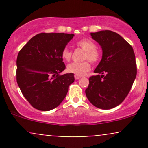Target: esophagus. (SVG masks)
I'll return each instance as SVG.
<instances>
[{"mask_svg":"<svg viewBox=\"0 0 148 148\" xmlns=\"http://www.w3.org/2000/svg\"><path fill=\"white\" fill-rule=\"evenodd\" d=\"M80 78H81V76L76 75V74H75V75H74V79H75L76 80H78V79H79Z\"/></svg>","mask_w":148,"mask_h":148,"instance_id":"34e87169","label":"esophagus"}]
</instances>
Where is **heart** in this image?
<instances>
[{"mask_svg": "<svg viewBox=\"0 0 148 148\" xmlns=\"http://www.w3.org/2000/svg\"><path fill=\"white\" fill-rule=\"evenodd\" d=\"M76 46L85 51L84 59L88 60L93 64L98 62L101 59V53L96 48V45L92 40L85 38L80 40L76 43ZM62 58L66 61H69L72 58V52L68 47H64L62 51ZM67 72L79 76H84L90 69V64L88 61L82 62H72L67 66Z\"/></svg>", "mask_w": 148, "mask_h": 148, "instance_id": "1", "label": "heart"}]
</instances>
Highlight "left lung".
Instances as JSON below:
<instances>
[{
  "mask_svg": "<svg viewBox=\"0 0 148 148\" xmlns=\"http://www.w3.org/2000/svg\"><path fill=\"white\" fill-rule=\"evenodd\" d=\"M102 49V58L89 79L86 95L92 104L111 109L120 104L130 92L137 74L133 48L111 30L91 33Z\"/></svg>",
  "mask_w": 148,
  "mask_h": 148,
  "instance_id": "obj_1",
  "label": "left lung"
}]
</instances>
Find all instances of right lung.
I'll return each instance as SVG.
<instances>
[{
	"label": "right lung",
	"instance_id": "obj_1",
	"mask_svg": "<svg viewBox=\"0 0 148 148\" xmlns=\"http://www.w3.org/2000/svg\"><path fill=\"white\" fill-rule=\"evenodd\" d=\"M74 36L63 33L37 34L18 52L16 82L36 109L48 111L56 108L74 81L72 73L60 74L65 69L62 51Z\"/></svg>",
	"mask_w": 148,
	"mask_h": 148
}]
</instances>
